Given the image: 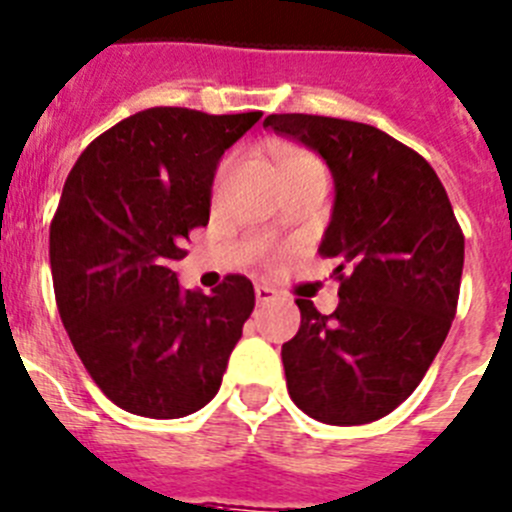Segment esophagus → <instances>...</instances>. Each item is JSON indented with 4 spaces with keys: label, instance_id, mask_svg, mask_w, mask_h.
Returning a JSON list of instances; mask_svg holds the SVG:
<instances>
[{
    "label": "esophagus",
    "instance_id": "34e87169",
    "mask_svg": "<svg viewBox=\"0 0 512 512\" xmlns=\"http://www.w3.org/2000/svg\"><path fill=\"white\" fill-rule=\"evenodd\" d=\"M279 299V292L271 287H266V284H256V302L259 304H269V302H276Z\"/></svg>",
    "mask_w": 512,
    "mask_h": 512
}]
</instances>
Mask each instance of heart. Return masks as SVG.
Instances as JSON below:
<instances>
[{"instance_id": "obj_1", "label": "heart", "mask_w": 512, "mask_h": 512, "mask_svg": "<svg viewBox=\"0 0 512 512\" xmlns=\"http://www.w3.org/2000/svg\"><path fill=\"white\" fill-rule=\"evenodd\" d=\"M271 154H274L276 164H279V170L287 175L289 170H294V167H299L302 162H309V154L299 152V149H292V147H274L271 149Z\"/></svg>"}]
</instances>
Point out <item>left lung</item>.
<instances>
[{
    "label": "left lung",
    "instance_id": "obj_1",
    "mask_svg": "<svg viewBox=\"0 0 512 512\" xmlns=\"http://www.w3.org/2000/svg\"><path fill=\"white\" fill-rule=\"evenodd\" d=\"M332 172L335 203L320 253L337 261L332 314L297 299L299 332L281 345L292 401L335 426L370 424L414 393L457 312L464 236L421 154L358 121L271 114Z\"/></svg>",
    "mask_w": 512,
    "mask_h": 512
}]
</instances>
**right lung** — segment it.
Segmentation results:
<instances>
[{"mask_svg":"<svg viewBox=\"0 0 512 512\" xmlns=\"http://www.w3.org/2000/svg\"><path fill=\"white\" fill-rule=\"evenodd\" d=\"M259 119L139 111L93 139L65 180L50 225L60 320L96 386L129 414L180 419L218 393L253 284L233 274L190 292L172 266L208 223L220 157Z\"/></svg>","mask_w":512,"mask_h":512,"instance_id":"add662e5","label":"right lung"}]
</instances>
